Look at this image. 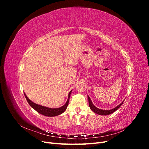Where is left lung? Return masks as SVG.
I'll return each instance as SVG.
<instances>
[{
	"instance_id": "8db88e82",
	"label": "left lung",
	"mask_w": 149,
	"mask_h": 149,
	"mask_svg": "<svg viewBox=\"0 0 149 149\" xmlns=\"http://www.w3.org/2000/svg\"><path fill=\"white\" fill-rule=\"evenodd\" d=\"M88 98L89 105L90 109H91V111H93L94 112H95V113H96L99 115H102V116H106V115H109V114L113 113L114 112H115L116 110H118L119 109V108L121 106V105L123 104V103L124 102V101L122 102L119 105H118V106L114 108V109H112L111 110H102V109H99V108L95 107L93 105V104L91 100V99H90V97H89V96H88Z\"/></svg>"
}]
</instances>
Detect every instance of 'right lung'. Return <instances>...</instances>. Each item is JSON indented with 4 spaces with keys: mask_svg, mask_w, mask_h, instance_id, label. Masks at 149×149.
<instances>
[{
    "mask_svg": "<svg viewBox=\"0 0 149 149\" xmlns=\"http://www.w3.org/2000/svg\"><path fill=\"white\" fill-rule=\"evenodd\" d=\"M71 91H71L69 93L68 98V100H67L65 104L59 108H49L47 107H45V106L38 105V104H35L31 101H30L28 98V97L26 96V94L25 93H24V95H25V97L26 98V101H27V102L30 104V106L32 108H33V109L36 111L38 112V113L41 114L43 116H48V117H53V116H56L60 115V114H62L63 112H64L65 111L68 105L69 100H70V97L71 95Z\"/></svg>",
    "mask_w": 149,
    "mask_h": 149,
    "instance_id": "right-lung-1",
    "label": "right lung"
}]
</instances>
